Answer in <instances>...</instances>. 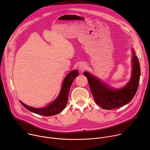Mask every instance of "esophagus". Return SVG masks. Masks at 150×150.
Masks as SVG:
<instances>
[{"instance_id":"34e87169","label":"esophagus","mask_w":150,"mask_h":150,"mask_svg":"<svg viewBox=\"0 0 150 150\" xmlns=\"http://www.w3.org/2000/svg\"><path fill=\"white\" fill-rule=\"evenodd\" d=\"M86 68V65L84 63H80L79 65H78V69L80 71H83Z\"/></svg>"}]
</instances>
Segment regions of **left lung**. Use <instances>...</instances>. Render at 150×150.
<instances>
[{
	"label": "left lung",
	"instance_id": "left-lung-1",
	"mask_svg": "<svg viewBox=\"0 0 150 150\" xmlns=\"http://www.w3.org/2000/svg\"><path fill=\"white\" fill-rule=\"evenodd\" d=\"M132 53L131 77L123 88H112L89 72L83 73L88 79L95 102L102 108L110 110L121 107L129 103L135 96L139 85L141 71L134 49H132Z\"/></svg>",
	"mask_w": 150,
	"mask_h": 150
}]
</instances>
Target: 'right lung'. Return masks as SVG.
Wrapping results in <instances>:
<instances>
[{
	"label": "right lung",
	"instance_id": "obj_1",
	"mask_svg": "<svg viewBox=\"0 0 150 150\" xmlns=\"http://www.w3.org/2000/svg\"><path fill=\"white\" fill-rule=\"evenodd\" d=\"M79 72L77 70H74L69 72L65 78L61 90L59 94L55 100L50 104L43 108H36L32 107H29L20 101L21 104L28 110L43 116H52L57 115L62 112V111L65 108L68 99V95L71 86L75 79L78 75Z\"/></svg>",
	"mask_w": 150,
	"mask_h": 150
}]
</instances>
